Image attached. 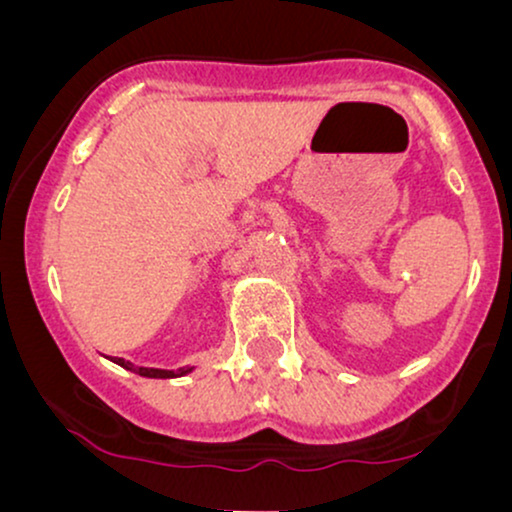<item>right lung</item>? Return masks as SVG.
<instances>
[{"mask_svg": "<svg viewBox=\"0 0 512 512\" xmlns=\"http://www.w3.org/2000/svg\"><path fill=\"white\" fill-rule=\"evenodd\" d=\"M110 361L117 363V366L127 368L129 373H137L142 375V378H158V380H170V378H182V375L192 373L195 366H185V368H178V370H166V368H146V366H134L132 361H125V358H117V356H110Z\"/></svg>", "mask_w": 512, "mask_h": 512, "instance_id": "obj_1", "label": "right lung"}]
</instances>
